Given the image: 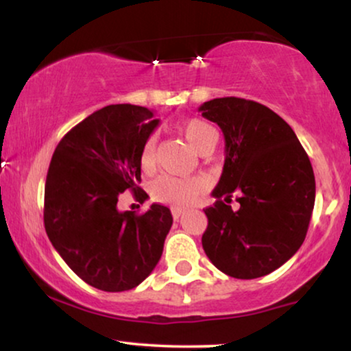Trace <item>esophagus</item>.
<instances>
[{
	"label": "esophagus",
	"instance_id": "1",
	"mask_svg": "<svg viewBox=\"0 0 351 351\" xmlns=\"http://www.w3.org/2000/svg\"><path fill=\"white\" fill-rule=\"evenodd\" d=\"M171 213H172V217H174V220H179V219L182 217V214L185 213V209H182V208H172Z\"/></svg>",
	"mask_w": 351,
	"mask_h": 351
}]
</instances>
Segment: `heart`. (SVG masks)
I'll return each instance as SVG.
<instances>
[{
	"instance_id": "heart-1",
	"label": "heart",
	"mask_w": 351,
	"mask_h": 351,
	"mask_svg": "<svg viewBox=\"0 0 351 351\" xmlns=\"http://www.w3.org/2000/svg\"><path fill=\"white\" fill-rule=\"evenodd\" d=\"M180 132L189 143L199 153L210 152L217 142L215 129L203 119L190 118L179 124ZM138 166L142 172L152 174L156 169V136L150 134L143 141L138 152ZM206 189V182L201 177H176L162 174L153 180L150 186L152 198L158 203H167L172 206H186L198 198Z\"/></svg>"
}]
</instances>
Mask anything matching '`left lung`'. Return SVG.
Segmentation results:
<instances>
[{
  "instance_id": "left-lung-1",
  "label": "left lung",
  "mask_w": 351,
  "mask_h": 351,
  "mask_svg": "<svg viewBox=\"0 0 351 351\" xmlns=\"http://www.w3.org/2000/svg\"><path fill=\"white\" fill-rule=\"evenodd\" d=\"M199 112L225 137V165L214 206L204 209L201 243L225 275L254 280L275 271L304 243L315 206L310 158L285 119L239 97L204 102ZM234 195L240 209L228 203Z\"/></svg>"
}]
</instances>
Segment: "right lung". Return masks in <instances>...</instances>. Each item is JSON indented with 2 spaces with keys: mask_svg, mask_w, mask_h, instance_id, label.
I'll return each instance as SVG.
<instances>
[{
  "mask_svg": "<svg viewBox=\"0 0 351 351\" xmlns=\"http://www.w3.org/2000/svg\"><path fill=\"white\" fill-rule=\"evenodd\" d=\"M152 110L108 105L62 137L45 186V228L52 246L84 282L121 292L141 285L161 258L172 225L166 206L119 213L124 190L143 203L138 152L158 126Z\"/></svg>",
  "mask_w": 351,
  "mask_h": 351,
  "instance_id": "1",
  "label": "right lung"
}]
</instances>
